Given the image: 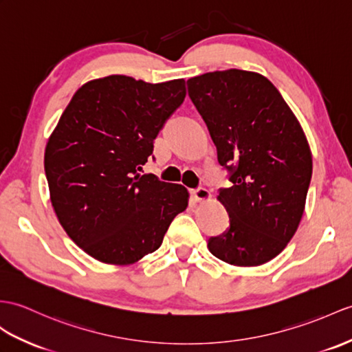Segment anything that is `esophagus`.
Listing matches in <instances>:
<instances>
[{
  "label": "esophagus",
  "instance_id": "34e87169",
  "mask_svg": "<svg viewBox=\"0 0 352 352\" xmlns=\"http://www.w3.org/2000/svg\"><path fill=\"white\" fill-rule=\"evenodd\" d=\"M192 196L196 201H207L210 199V192L206 189V187H198V189L192 190Z\"/></svg>",
  "mask_w": 352,
  "mask_h": 352
}]
</instances>
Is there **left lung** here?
Wrapping results in <instances>:
<instances>
[{
	"instance_id": "8db88e82",
	"label": "left lung",
	"mask_w": 352,
	"mask_h": 352,
	"mask_svg": "<svg viewBox=\"0 0 352 352\" xmlns=\"http://www.w3.org/2000/svg\"><path fill=\"white\" fill-rule=\"evenodd\" d=\"M187 89L232 183L217 196L230 226L210 236L208 249L232 265L265 264L287 248L305 211L312 154L303 129L259 73H204Z\"/></svg>"
}]
</instances>
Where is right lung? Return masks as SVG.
I'll list each match as a JSON object with an SVG mask.
<instances>
[{"label":"right lung","mask_w":352,"mask_h":352,"mask_svg":"<svg viewBox=\"0 0 352 352\" xmlns=\"http://www.w3.org/2000/svg\"><path fill=\"white\" fill-rule=\"evenodd\" d=\"M184 79L89 80L72 97L45 151L52 207L89 256L127 265L160 248L187 207L186 187L139 175L154 139L186 97Z\"/></svg>","instance_id":"1"}]
</instances>
